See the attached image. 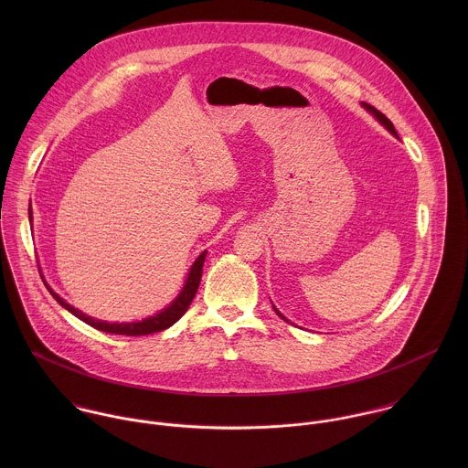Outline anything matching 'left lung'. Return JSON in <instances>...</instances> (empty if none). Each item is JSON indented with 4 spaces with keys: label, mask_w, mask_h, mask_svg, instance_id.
Returning a JSON list of instances; mask_svg holds the SVG:
<instances>
[{
    "label": "left lung",
    "mask_w": 468,
    "mask_h": 468,
    "mask_svg": "<svg viewBox=\"0 0 468 468\" xmlns=\"http://www.w3.org/2000/svg\"><path fill=\"white\" fill-rule=\"evenodd\" d=\"M364 108H366L367 112H371V113H373V115H375V117H377V119H378V121H380V122H382V124H384L391 133L395 134V136H399V134H397V130H395V126H393V122H391V121H389L382 112H378L375 106H371V104H367V102H364ZM273 310H275V308H273ZM275 314H277L281 319H284L277 310H275ZM284 321H286V319H284Z\"/></svg>",
    "instance_id": "8db88e82"
}]
</instances>
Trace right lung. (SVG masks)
<instances>
[{
	"label": "right lung",
	"mask_w": 468,
	"mask_h": 468,
	"mask_svg": "<svg viewBox=\"0 0 468 468\" xmlns=\"http://www.w3.org/2000/svg\"><path fill=\"white\" fill-rule=\"evenodd\" d=\"M28 216L32 218V210H28ZM205 254L207 252H201L200 258L195 261V265L191 267L189 271V277L186 281V286L182 290V293L176 297V301L165 308L164 312L156 314L154 317H149V319H144L140 323H128V324H110V323H104V321H95L88 315H84L82 312L75 310L73 306H69L67 301H63L54 290H50V286H47L50 290V293L54 295V299L63 306L67 308L69 314H73L75 317H79L80 321H84L86 324H90L91 328L95 330H101V332H106V334L115 335H126V336H140V335L156 334V332H162L169 326H173L191 306L197 292H198V286H200L201 279V268H203V261H205Z\"/></svg>",
	"instance_id": "right-lung-1"
}]
</instances>
